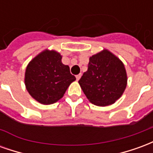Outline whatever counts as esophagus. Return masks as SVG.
Here are the masks:
<instances>
[{
  "mask_svg": "<svg viewBox=\"0 0 153 153\" xmlns=\"http://www.w3.org/2000/svg\"><path fill=\"white\" fill-rule=\"evenodd\" d=\"M81 75H82L81 74H77L76 76H75V77H76V79L77 80H79V79H80V78H81Z\"/></svg>",
  "mask_w": 153,
  "mask_h": 153,
  "instance_id": "34e87169",
  "label": "esophagus"
}]
</instances>
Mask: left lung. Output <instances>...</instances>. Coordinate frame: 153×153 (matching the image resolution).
<instances>
[{
  "instance_id": "1",
  "label": "left lung",
  "mask_w": 153,
  "mask_h": 153,
  "mask_svg": "<svg viewBox=\"0 0 153 153\" xmlns=\"http://www.w3.org/2000/svg\"><path fill=\"white\" fill-rule=\"evenodd\" d=\"M79 83L93 104L109 106L124 93L127 85V74L118 57L108 50H103L90 57L88 70Z\"/></svg>"
}]
</instances>
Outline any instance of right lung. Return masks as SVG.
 <instances>
[{
	"label": "right lung",
	"mask_w": 153,
	"mask_h": 153,
	"mask_svg": "<svg viewBox=\"0 0 153 153\" xmlns=\"http://www.w3.org/2000/svg\"><path fill=\"white\" fill-rule=\"evenodd\" d=\"M60 53L45 50L26 68L25 83L28 93L38 102L50 105L62 98L70 84L76 79L70 67L61 62Z\"/></svg>",
	"instance_id": "add662e5"
}]
</instances>
